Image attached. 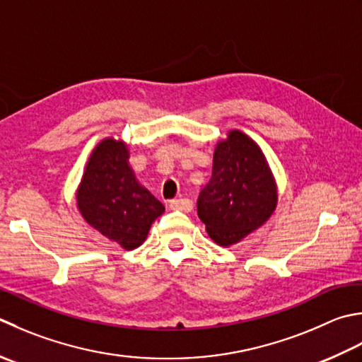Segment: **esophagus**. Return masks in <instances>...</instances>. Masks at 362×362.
Here are the masks:
<instances>
[{"instance_id":"obj_1","label":"esophagus","mask_w":362,"mask_h":362,"mask_svg":"<svg viewBox=\"0 0 362 362\" xmlns=\"http://www.w3.org/2000/svg\"><path fill=\"white\" fill-rule=\"evenodd\" d=\"M169 209L171 210H180V211H189L193 209V202L187 197H182V199H173L169 201Z\"/></svg>"}]
</instances>
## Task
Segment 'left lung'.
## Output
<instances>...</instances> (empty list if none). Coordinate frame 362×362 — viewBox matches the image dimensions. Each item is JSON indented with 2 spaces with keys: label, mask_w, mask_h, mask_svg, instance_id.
<instances>
[{
  "label": "left lung",
  "mask_w": 362,
  "mask_h": 362,
  "mask_svg": "<svg viewBox=\"0 0 362 362\" xmlns=\"http://www.w3.org/2000/svg\"><path fill=\"white\" fill-rule=\"evenodd\" d=\"M278 193L265 155L245 133L232 130L218 143L211 179L197 199L210 238L230 246L259 229L276 209Z\"/></svg>",
  "instance_id": "left-lung-1"
}]
</instances>
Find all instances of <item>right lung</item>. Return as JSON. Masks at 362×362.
<instances>
[{"instance_id":"right-lung-1","label":"right lung","mask_w":362,"mask_h":362,"mask_svg":"<svg viewBox=\"0 0 362 362\" xmlns=\"http://www.w3.org/2000/svg\"><path fill=\"white\" fill-rule=\"evenodd\" d=\"M76 202L88 224L129 251L143 245L152 223L165 211V205L138 183L129 148L112 138L92 152Z\"/></svg>"}]
</instances>
